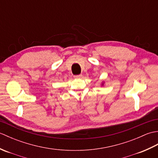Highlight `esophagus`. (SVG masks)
Wrapping results in <instances>:
<instances>
[{"label":"esophagus","mask_w":158,"mask_h":158,"mask_svg":"<svg viewBox=\"0 0 158 158\" xmlns=\"http://www.w3.org/2000/svg\"><path fill=\"white\" fill-rule=\"evenodd\" d=\"M82 77V75H75L74 76V78L75 79H80Z\"/></svg>","instance_id":"1"}]
</instances>
